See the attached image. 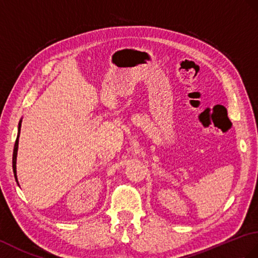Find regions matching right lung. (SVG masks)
Returning a JSON list of instances; mask_svg holds the SVG:
<instances>
[{
  "instance_id": "add662e5",
  "label": "right lung",
  "mask_w": 258,
  "mask_h": 258,
  "mask_svg": "<svg viewBox=\"0 0 258 258\" xmlns=\"http://www.w3.org/2000/svg\"><path fill=\"white\" fill-rule=\"evenodd\" d=\"M20 132H21V123L19 125V134H17L16 141H15V145H14V151H13V171H14V176L15 179L16 177V156H17V147H19V136H20Z\"/></svg>"
}]
</instances>
